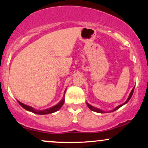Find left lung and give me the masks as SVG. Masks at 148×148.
Segmentation results:
<instances>
[{
    "label": "left lung",
    "mask_w": 148,
    "mask_h": 148,
    "mask_svg": "<svg viewBox=\"0 0 148 148\" xmlns=\"http://www.w3.org/2000/svg\"><path fill=\"white\" fill-rule=\"evenodd\" d=\"M134 88H133V89H132V92H131V93H130V96H129L128 99H127V101H125V102L124 103H123V104H121V105H119L118 106H117L116 108H115V109H113V111H116L117 109H118L119 108H120V107H121L122 106H123L124 104H125V103H127V102H128L129 101H130V99H131V97H132V95H133V93H134ZM87 106H88V108H89L90 109L92 110V111H95V112H97V113H103V111H101V110H99V109H98V108H95V107H94V106H91V105H90L89 103H87Z\"/></svg>",
    "instance_id": "left-lung-1"
}]
</instances>
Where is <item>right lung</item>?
<instances>
[{
	"mask_svg": "<svg viewBox=\"0 0 148 148\" xmlns=\"http://www.w3.org/2000/svg\"><path fill=\"white\" fill-rule=\"evenodd\" d=\"M18 103H19L21 106L23 107V108H25V110H27V111H31L33 112L34 113H36V114H39V115H45V114H49V113H54V112L58 111L59 109L61 108V106L63 105V103L64 102V99H62L61 101L58 103L57 105H56V106L51 107V108H48V109H46V110H42V111H36V110L34 109L33 108H32L31 106H27V105H25L24 103L20 102V101H18Z\"/></svg>",
	"mask_w": 148,
	"mask_h": 148,
	"instance_id": "right-lung-1",
	"label": "right lung"
}]
</instances>
